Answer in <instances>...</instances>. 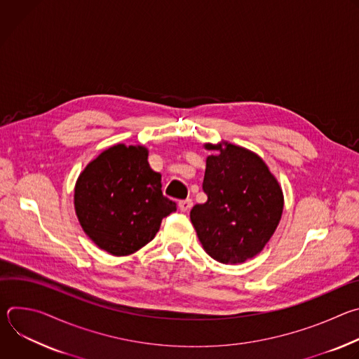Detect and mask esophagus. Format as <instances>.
I'll use <instances>...</instances> for the list:
<instances>
[{"mask_svg": "<svg viewBox=\"0 0 359 359\" xmlns=\"http://www.w3.org/2000/svg\"><path fill=\"white\" fill-rule=\"evenodd\" d=\"M191 208H193V201H191L190 198H186V200L179 201V209H180V212L187 213Z\"/></svg>", "mask_w": 359, "mask_h": 359, "instance_id": "34e87169", "label": "esophagus"}]
</instances>
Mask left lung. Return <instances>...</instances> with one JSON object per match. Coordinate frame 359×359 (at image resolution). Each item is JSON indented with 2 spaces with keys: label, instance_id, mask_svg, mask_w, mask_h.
<instances>
[{
  "label": "left lung",
  "instance_id": "1",
  "mask_svg": "<svg viewBox=\"0 0 359 359\" xmlns=\"http://www.w3.org/2000/svg\"><path fill=\"white\" fill-rule=\"evenodd\" d=\"M203 190L208 201L190 212L197 237L212 259L240 264L263 251L283 215V189L266 162L245 147L204 143Z\"/></svg>",
  "mask_w": 359,
  "mask_h": 359
}]
</instances>
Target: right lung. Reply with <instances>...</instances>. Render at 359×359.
<instances>
[{
  "mask_svg": "<svg viewBox=\"0 0 359 359\" xmlns=\"http://www.w3.org/2000/svg\"><path fill=\"white\" fill-rule=\"evenodd\" d=\"M142 144H115L81 172L74 206L85 234L112 255H129L153 240L176 203L162 193Z\"/></svg>",
  "mask_w": 359,
  "mask_h": 359,
  "instance_id": "1",
  "label": "right lung"
}]
</instances>
